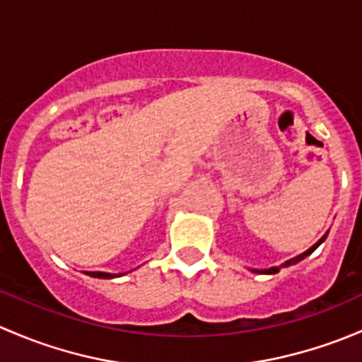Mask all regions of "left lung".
I'll list each match as a JSON object with an SVG mask.
<instances>
[{"label": "left lung", "instance_id": "left-lung-1", "mask_svg": "<svg viewBox=\"0 0 362 362\" xmlns=\"http://www.w3.org/2000/svg\"><path fill=\"white\" fill-rule=\"evenodd\" d=\"M326 237H327V233H324V235H322V237H320V238H319V240H317V242H315V244H314V245H312V247H310V249H307V251H305V252H301V255H298V256H296V258H293V259H288V262H286V263H282V264H281V267H272V268H267V270H252V272H256V274H277V272H279V270H281V268H284V267H289V264H294V263L301 262V259H303V258H307V256H308V255H312V252H314V251H315V249H317V247H319V245H320V244H322V242H324V240H326Z\"/></svg>", "mask_w": 362, "mask_h": 362}]
</instances>
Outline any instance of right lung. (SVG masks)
<instances>
[{
	"label": "right lung",
	"mask_w": 362,
	"mask_h": 362,
	"mask_svg": "<svg viewBox=\"0 0 362 362\" xmlns=\"http://www.w3.org/2000/svg\"><path fill=\"white\" fill-rule=\"evenodd\" d=\"M87 275H90V277H98V279H113V277H118V275L122 274H106V272H85Z\"/></svg>",
	"instance_id": "add662e5"
}]
</instances>
